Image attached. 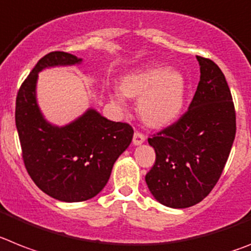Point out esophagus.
Masks as SVG:
<instances>
[{"instance_id": "obj_1", "label": "esophagus", "mask_w": 251, "mask_h": 251, "mask_svg": "<svg viewBox=\"0 0 251 251\" xmlns=\"http://www.w3.org/2000/svg\"><path fill=\"white\" fill-rule=\"evenodd\" d=\"M145 140H146V137H145V134L142 133V132H138V130H136L133 134V143L134 145H141V143L145 142Z\"/></svg>"}]
</instances>
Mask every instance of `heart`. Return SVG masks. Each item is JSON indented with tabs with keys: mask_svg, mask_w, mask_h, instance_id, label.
<instances>
[{
	"mask_svg": "<svg viewBox=\"0 0 251 251\" xmlns=\"http://www.w3.org/2000/svg\"><path fill=\"white\" fill-rule=\"evenodd\" d=\"M121 89L130 98L141 96L138 109L150 126L161 127L176 119L185 100V80L176 71L151 66L126 76Z\"/></svg>",
	"mask_w": 251,
	"mask_h": 251,
	"instance_id": "b5f03b06",
	"label": "heart"
}]
</instances>
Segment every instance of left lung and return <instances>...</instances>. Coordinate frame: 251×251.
Listing matches in <instances>:
<instances>
[{
	"label": "left lung",
	"instance_id": "8db88e82",
	"mask_svg": "<svg viewBox=\"0 0 251 251\" xmlns=\"http://www.w3.org/2000/svg\"><path fill=\"white\" fill-rule=\"evenodd\" d=\"M201 81L188 110L152 134L156 160L146 174L152 196L171 208H187L208 196L221 176L236 134V113L225 75L197 55Z\"/></svg>",
	"mask_w": 251,
	"mask_h": 251
}]
</instances>
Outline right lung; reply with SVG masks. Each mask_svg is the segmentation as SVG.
<instances>
[{"mask_svg": "<svg viewBox=\"0 0 251 251\" xmlns=\"http://www.w3.org/2000/svg\"><path fill=\"white\" fill-rule=\"evenodd\" d=\"M80 62L66 52L44 55L21 83L15 108L27 174L39 189L63 202H82L101 192L113 165L133 137L132 126L108 121L94 109L66 127H54L44 121L36 104L38 72Z\"/></svg>", "mask_w": 251, "mask_h": 251, "instance_id": "right-lung-1", "label": "right lung"}]
</instances>
